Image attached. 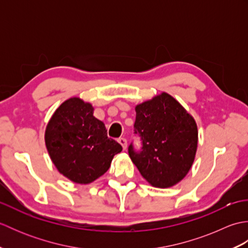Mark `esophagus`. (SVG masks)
Instances as JSON below:
<instances>
[{
    "label": "esophagus",
    "mask_w": 248,
    "mask_h": 248,
    "mask_svg": "<svg viewBox=\"0 0 248 248\" xmlns=\"http://www.w3.org/2000/svg\"><path fill=\"white\" fill-rule=\"evenodd\" d=\"M118 143H119L121 146H123V149H124V150L127 149V140L124 139V138H120V139H118Z\"/></svg>",
    "instance_id": "34e87169"
}]
</instances>
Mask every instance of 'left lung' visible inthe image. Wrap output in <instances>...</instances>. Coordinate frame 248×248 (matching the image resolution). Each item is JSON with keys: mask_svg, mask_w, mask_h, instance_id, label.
Wrapping results in <instances>:
<instances>
[{"mask_svg": "<svg viewBox=\"0 0 248 248\" xmlns=\"http://www.w3.org/2000/svg\"><path fill=\"white\" fill-rule=\"evenodd\" d=\"M134 133L140 151L131 144V160L152 186H175L191 170L198 144L197 124L175 98L162 93L135 107Z\"/></svg>", "mask_w": 248, "mask_h": 248, "instance_id": "left-lung-1", "label": "left lung"}]
</instances>
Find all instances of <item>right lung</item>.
I'll return each instance as SVG.
<instances>
[{"label": "right lung", "instance_id": "right-lung-1", "mask_svg": "<svg viewBox=\"0 0 248 248\" xmlns=\"http://www.w3.org/2000/svg\"><path fill=\"white\" fill-rule=\"evenodd\" d=\"M45 140L57 170L80 184L104 175L114 155L123 150L108 138L104 124L93 116V105L77 97L55 110L46 128Z\"/></svg>", "mask_w": 248, "mask_h": 248}]
</instances>
